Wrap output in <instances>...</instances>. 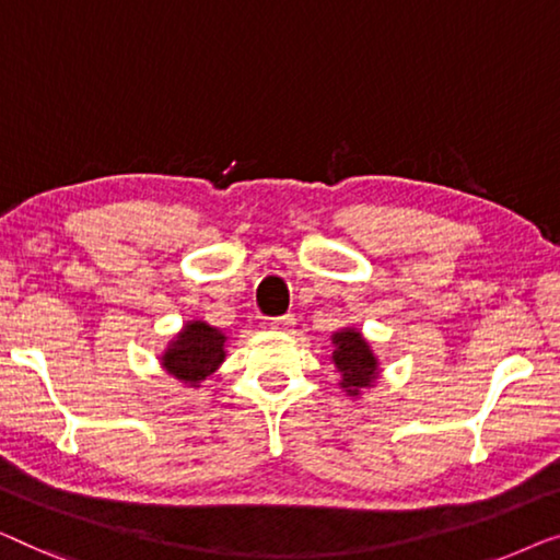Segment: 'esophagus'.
I'll return each instance as SVG.
<instances>
[{
  "label": "esophagus",
  "mask_w": 560,
  "mask_h": 560,
  "mask_svg": "<svg viewBox=\"0 0 560 560\" xmlns=\"http://www.w3.org/2000/svg\"><path fill=\"white\" fill-rule=\"evenodd\" d=\"M294 325H296L294 314H283V317H277V319L269 322V327L277 329V332H291V329H294Z\"/></svg>",
  "instance_id": "1"
}]
</instances>
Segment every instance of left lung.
<instances>
[{
    "mask_svg": "<svg viewBox=\"0 0 560 560\" xmlns=\"http://www.w3.org/2000/svg\"><path fill=\"white\" fill-rule=\"evenodd\" d=\"M332 362L342 375L340 388L352 398H358L365 388H373L381 368L365 337L355 327H345L332 335Z\"/></svg>",
    "mask_w": 560,
    "mask_h": 560,
    "instance_id": "obj_1",
    "label": "left lung"
}]
</instances>
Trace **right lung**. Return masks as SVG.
Returning a JSON list of instances; mask_svg holds the SVG:
<instances>
[{
  "label": "right lung",
  "instance_id": "obj_1",
  "mask_svg": "<svg viewBox=\"0 0 560 560\" xmlns=\"http://www.w3.org/2000/svg\"><path fill=\"white\" fill-rule=\"evenodd\" d=\"M225 342L228 337L218 327H210L202 319H192L167 345V350L160 358L162 368L179 383L200 388L205 377L215 373L220 362L225 360Z\"/></svg>",
  "mask_w": 560,
  "mask_h": 560
}]
</instances>
